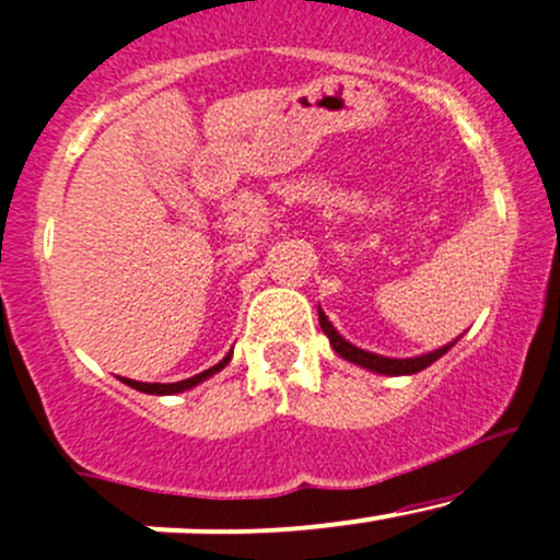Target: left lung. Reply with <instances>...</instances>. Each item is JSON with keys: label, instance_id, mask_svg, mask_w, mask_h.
<instances>
[{"label": "left lung", "instance_id": "obj_1", "mask_svg": "<svg viewBox=\"0 0 560 560\" xmlns=\"http://www.w3.org/2000/svg\"><path fill=\"white\" fill-rule=\"evenodd\" d=\"M318 324H322L324 335L329 337L331 348H335V353H340L342 359L350 361V364H359L364 366V370L370 372H377V374H390V377H398V374H415V372H422L425 366L433 364V361H439L441 355L450 350L454 342L450 346L439 348V350H430V353H422V355H415V359H388V355H377V353H370V350H361L355 346H350L346 337L340 335L335 327H331V322L327 316H324V311L318 308Z\"/></svg>", "mask_w": 560, "mask_h": 560}]
</instances>
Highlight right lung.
I'll return each instance as SVG.
<instances>
[{"label": "right lung", "instance_id": "add662e5", "mask_svg": "<svg viewBox=\"0 0 560 560\" xmlns=\"http://www.w3.org/2000/svg\"><path fill=\"white\" fill-rule=\"evenodd\" d=\"M229 361H231V353L225 355V359L220 361V364H214V366H210V370L194 374V377H188V380H180V383H138V380H130V377H121V383L130 385V388L140 390V393H151V396H172V393H183V390L194 388V385L205 383L207 377H212V374H218L220 370H223V366L229 364Z\"/></svg>", "mask_w": 560, "mask_h": 560}]
</instances>
